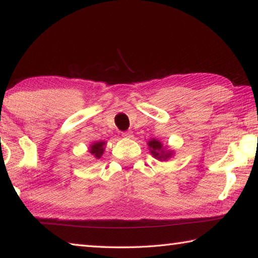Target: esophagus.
Returning a JSON list of instances; mask_svg holds the SVG:
<instances>
[{"label": "esophagus", "instance_id": "esophagus-1", "mask_svg": "<svg viewBox=\"0 0 258 258\" xmlns=\"http://www.w3.org/2000/svg\"><path fill=\"white\" fill-rule=\"evenodd\" d=\"M121 135H123L124 138H128V139L133 137V135H132V132H130V131H127V132H123V133H121Z\"/></svg>", "mask_w": 258, "mask_h": 258}]
</instances>
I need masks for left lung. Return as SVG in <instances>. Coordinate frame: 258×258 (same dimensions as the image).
<instances>
[{
    "mask_svg": "<svg viewBox=\"0 0 258 258\" xmlns=\"http://www.w3.org/2000/svg\"><path fill=\"white\" fill-rule=\"evenodd\" d=\"M148 146H149L151 155L154 156L156 159H158L160 161L167 160L173 156V151L166 149V147L163 146V143H161L159 140L151 139L150 141L148 142Z\"/></svg>",
    "mask_w": 258,
    "mask_h": 258,
    "instance_id": "1",
    "label": "left lung"
}]
</instances>
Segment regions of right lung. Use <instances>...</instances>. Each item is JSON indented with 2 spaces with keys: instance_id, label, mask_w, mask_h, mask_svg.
I'll list each match as a JSON object with an SVG mask.
<instances>
[{
  "instance_id": "add662e5",
  "label": "right lung",
  "mask_w": 258,
  "mask_h": 258,
  "mask_svg": "<svg viewBox=\"0 0 258 258\" xmlns=\"http://www.w3.org/2000/svg\"><path fill=\"white\" fill-rule=\"evenodd\" d=\"M104 146H106V142L104 141L93 142L89 148V152L94 157L95 159L101 158V156L104 151Z\"/></svg>"
}]
</instances>
